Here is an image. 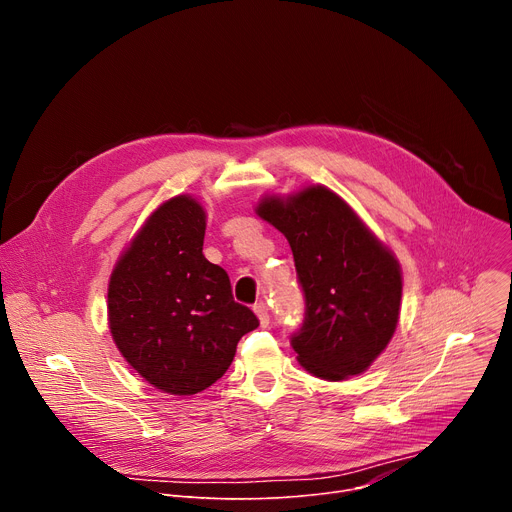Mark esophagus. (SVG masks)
I'll return each mask as SVG.
<instances>
[{
  "label": "esophagus",
  "mask_w": 512,
  "mask_h": 512,
  "mask_svg": "<svg viewBox=\"0 0 512 512\" xmlns=\"http://www.w3.org/2000/svg\"><path fill=\"white\" fill-rule=\"evenodd\" d=\"M255 314H257V318H259V322H261V326H267L269 324V308L263 304V302H259V304H255Z\"/></svg>",
  "instance_id": "34e87169"
}]
</instances>
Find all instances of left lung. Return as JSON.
<instances>
[{"label": "left lung", "instance_id": "left-lung-1", "mask_svg": "<svg viewBox=\"0 0 512 512\" xmlns=\"http://www.w3.org/2000/svg\"><path fill=\"white\" fill-rule=\"evenodd\" d=\"M257 212L285 235L294 253L306 312L289 342L302 367L328 381L367 371L397 328V259L324 186L287 200L265 198Z\"/></svg>", "mask_w": 512, "mask_h": 512}]
</instances>
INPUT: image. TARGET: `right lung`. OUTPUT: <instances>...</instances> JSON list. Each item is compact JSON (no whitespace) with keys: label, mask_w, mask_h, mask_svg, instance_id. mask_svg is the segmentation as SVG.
<instances>
[{"label":"right lung","mask_w":512,"mask_h":512,"mask_svg":"<svg viewBox=\"0 0 512 512\" xmlns=\"http://www.w3.org/2000/svg\"><path fill=\"white\" fill-rule=\"evenodd\" d=\"M204 210L190 196L164 202L117 261L109 328L131 367L170 395H194L231 367L241 336L259 326L235 302L223 267L202 255Z\"/></svg>","instance_id":"1"}]
</instances>
